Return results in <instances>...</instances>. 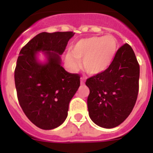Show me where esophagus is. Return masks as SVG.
<instances>
[{"label": "esophagus", "mask_w": 153, "mask_h": 153, "mask_svg": "<svg viewBox=\"0 0 153 153\" xmlns=\"http://www.w3.org/2000/svg\"><path fill=\"white\" fill-rule=\"evenodd\" d=\"M80 82H81V85H84L85 84L84 79H83V78H81V79H80Z\"/></svg>", "instance_id": "obj_1"}]
</instances>
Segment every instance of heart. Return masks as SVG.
Listing matches in <instances>:
<instances>
[{
	"mask_svg": "<svg viewBox=\"0 0 153 153\" xmlns=\"http://www.w3.org/2000/svg\"><path fill=\"white\" fill-rule=\"evenodd\" d=\"M118 42L113 36H91L79 40L71 47L70 53L65 56V63L72 71L82 69L89 75H99L105 72L114 59Z\"/></svg>",
	"mask_w": 153,
	"mask_h": 153,
	"instance_id": "1",
	"label": "heart"
}]
</instances>
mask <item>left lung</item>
I'll use <instances>...</instances> for the list:
<instances>
[{
    "label": "left lung",
    "instance_id": "1",
    "mask_svg": "<svg viewBox=\"0 0 153 153\" xmlns=\"http://www.w3.org/2000/svg\"><path fill=\"white\" fill-rule=\"evenodd\" d=\"M139 79L140 64L134 51L128 44H123L105 72L86 79L90 119L106 129L122 123L136 104Z\"/></svg>",
    "mask_w": 153,
    "mask_h": 153
}]
</instances>
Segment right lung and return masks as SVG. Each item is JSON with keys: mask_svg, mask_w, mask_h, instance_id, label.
Segmentation results:
<instances>
[{"mask_svg": "<svg viewBox=\"0 0 153 153\" xmlns=\"http://www.w3.org/2000/svg\"><path fill=\"white\" fill-rule=\"evenodd\" d=\"M74 33L43 32L19 53L14 70L17 99L27 117L42 129H53L64 122L70 101L80 85V76L68 73L60 64V56ZM39 51L47 56L45 65L36 61Z\"/></svg>", "mask_w": 153, "mask_h": 153, "instance_id": "add662e5", "label": "right lung"}]
</instances>
